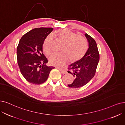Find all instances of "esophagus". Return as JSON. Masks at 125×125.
<instances>
[{
	"mask_svg": "<svg viewBox=\"0 0 125 125\" xmlns=\"http://www.w3.org/2000/svg\"><path fill=\"white\" fill-rule=\"evenodd\" d=\"M58 69L60 71H61V72L63 74H65L67 73V71L66 70H64L63 69H62V68H58Z\"/></svg>",
	"mask_w": 125,
	"mask_h": 125,
	"instance_id": "1",
	"label": "esophagus"
}]
</instances>
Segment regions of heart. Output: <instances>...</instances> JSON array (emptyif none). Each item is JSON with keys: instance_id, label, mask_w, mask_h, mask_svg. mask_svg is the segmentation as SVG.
Wrapping results in <instances>:
<instances>
[{"instance_id": "1", "label": "heart", "mask_w": 125, "mask_h": 125, "mask_svg": "<svg viewBox=\"0 0 125 125\" xmlns=\"http://www.w3.org/2000/svg\"><path fill=\"white\" fill-rule=\"evenodd\" d=\"M55 36L63 42L61 53H53L49 57V62L53 66L62 67L69 61L74 62L81 60L85 55L88 48L86 38L67 29L57 30ZM54 39L51 35H49L44 39L43 50L47 55L53 50Z\"/></svg>"}]
</instances>
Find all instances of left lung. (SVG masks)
<instances>
[{"label":"left lung","mask_w":125,"mask_h":125,"mask_svg":"<svg viewBox=\"0 0 125 125\" xmlns=\"http://www.w3.org/2000/svg\"><path fill=\"white\" fill-rule=\"evenodd\" d=\"M89 48L84 56L79 61L70 64L68 72L74 77L73 82L69 83L70 88H80L85 85L94 77L99 60V54L95 40L86 33Z\"/></svg>","instance_id":"8db88e82"}]
</instances>
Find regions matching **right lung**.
<instances>
[{"label":"right lung","mask_w":125,"mask_h":125,"mask_svg":"<svg viewBox=\"0 0 125 125\" xmlns=\"http://www.w3.org/2000/svg\"><path fill=\"white\" fill-rule=\"evenodd\" d=\"M52 28L32 29L22 36L17 48V62L21 73L28 82L40 84L45 82L54 67H48V59L42 53L44 39Z\"/></svg>","instance_id":"1"}]
</instances>
